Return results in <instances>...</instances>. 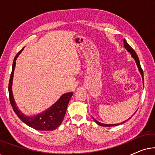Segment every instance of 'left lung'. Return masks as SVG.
Here are the masks:
<instances>
[{
  "label": "left lung",
  "mask_w": 155,
  "mask_h": 155,
  "mask_svg": "<svg viewBox=\"0 0 155 155\" xmlns=\"http://www.w3.org/2000/svg\"><path fill=\"white\" fill-rule=\"evenodd\" d=\"M124 47L126 48V49L127 51H128L131 54V56H132L133 58L135 59V63H136V64H137V68H138V70H139L140 73V74H141L142 78H143V82H144L143 71V69H142V68H141V66H140V63L139 58H138V57H137V56L136 53H135V51L133 49L132 47H131V46H130V45H129V44H128V43H127V41H126L125 39H124ZM135 112H136V111H135ZM135 112L134 113V114H135ZM134 114H133V115H134ZM132 116H131V117H132ZM131 117H130V118H131ZM130 118H129L128 119L126 120H125V121H124V122L120 123V124H101V123L97 121V120H95L94 118H93V119H94V121L96 122L97 124L99 125V126H104V127H111V126H118V125H120V124H124V123L127 121V120H128L129 119H130Z\"/></svg>",
  "instance_id": "8db88e82"
}]
</instances>
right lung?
Listing matches in <instances>:
<instances>
[{"label":"right lung","mask_w":155,"mask_h":155,"mask_svg":"<svg viewBox=\"0 0 155 155\" xmlns=\"http://www.w3.org/2000/svg\"><path fill=\"white\" fill-rule=\"evenodd\" d=\"M23 48L20 52L18 53V54L15 57L13 63H12V73L10 75L9 84H8V92H9L10 104H11L15 113L17 114L18 118H20V119L28 126L37 130H54V129L58 128L62 123L65 112H66L68 104L70 99L73 96V93L68 92L62 95L56 103L54 104L48 109L44 111L42 113L32 116H27L23 114L16 106L12 92V79H13L14 70L16 64L15 61L21 51L23 50Z\"/></svg>","instance_id":"1"}]
</instances>
